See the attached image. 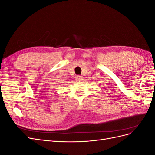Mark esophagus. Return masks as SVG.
Here are the masks:
<instances>
[{
    "instance_id": "esophagus-1",
    "label": "esophagus",
    "mask_w": 155,
    "mask_h": 155,
    "mask_svg": "<svg viewBox=\"0 0 155 155\" xmlns=\"http://www.w3.org/2000/svg\"><path fill=\"white\" fill-rule=\"evenodd\" d=\"M83 79V78L82 76H78L76 78V80L77 81H81Z\"/></svg>"
}]
</instances>
